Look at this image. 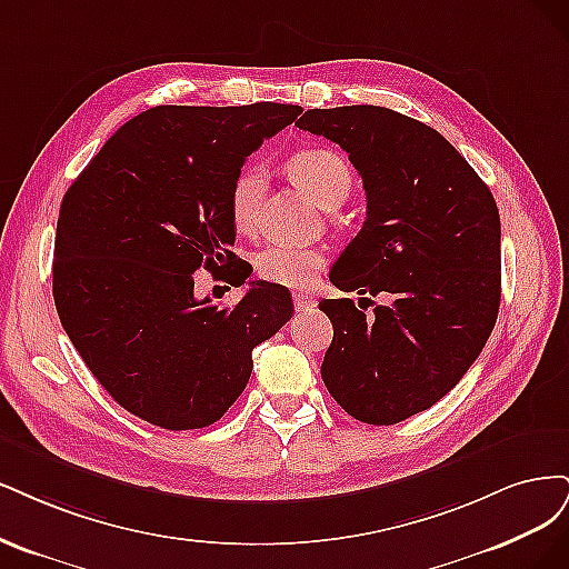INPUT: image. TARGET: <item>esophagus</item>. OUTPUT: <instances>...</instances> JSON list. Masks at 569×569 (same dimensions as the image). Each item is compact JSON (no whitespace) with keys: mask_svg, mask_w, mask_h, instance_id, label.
<instances>
[{"mask_svg":"<svg viewBox=\"0 0 569 569\" xmlns=\"http://www.w3.org/2000/svg\"><path fill=\"white\" fill-rule=\"evenodd\" d=\"M292 305H296V311H309L317 307V300L307 296V292H296V296H292Z\"/></svg>","mask_w":569,"mask_h":569,"instance_id":"1","label":"esophagus"}]
</instances>
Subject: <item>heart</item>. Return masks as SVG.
Wrapping results in <instances>:
<instances>
[{
  "label": "heart",
  "instance_id": "heart-1",
  "mask_svg": "<svg viewBox=\"0 0 569 569\" xmlns=\"http://www.w3.org/2000/svg\"><path fill=\"white\" fill-rule=\"evenodd\" d=\"M288 174L296 184L321 208L333 203H345L347 193L352 189V170L347 160L323 146H311L288 158ZM264 193V172L260 168H243L236 174L229 191V212L236 231L248 233L258 224V210ZM326 264V254L319 248L271 243L267 246L254 269L262 281L286 286V288H307L315 281V273Z\"/></svg>",
  "mask_w": 569,
  "mask_h": 569
}]
</instances>
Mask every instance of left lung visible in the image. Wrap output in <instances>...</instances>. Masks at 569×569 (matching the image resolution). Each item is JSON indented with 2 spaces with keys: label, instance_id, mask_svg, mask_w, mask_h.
<instances>
[{
  "label": "left lung",
  "instance_id": "left-lung-1",
  "mask_svg": "<svg viewBox=\"0 0 569 569\" xmlns=\"http://www.w3.org/2000/svg\"><path fill=\"white\" fill-rule=\"evenodd\" d=\"M296 124L350 153L363 181V227L333 286L390 298L373 315L350 298L319 302L333 323L321 378L361 423L395 426L453 390L497 323V200L442 134L390 108H311Z\"/></svg>",
  "mask_w": 569,
  "mask_h": 569
}]
</instances>
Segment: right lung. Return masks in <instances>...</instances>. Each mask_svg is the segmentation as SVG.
Masks as SVG:
<instances>
[{
	"label": "right lung",
	"mask_w": 569,
	"mask_h": 569,
	"mask_svg": "<svg viewBox=\"0 0 569 569\" xmlns=\"http://www.w3.org/2000/svg\"><path fill=\"white\" fill-rule=\"evenodd\" d=\"M300 113L271 101L149 108L63 196L53 246L59 319L106 392L146 423H217L246 390L254 347L292 317L283 286L252 281L236 305L217 307L193 296V271L236 267L233 179ZM250 271L238 267V286Z\"/></svg>",
	"instance_id": "1"
}]
</instances>
